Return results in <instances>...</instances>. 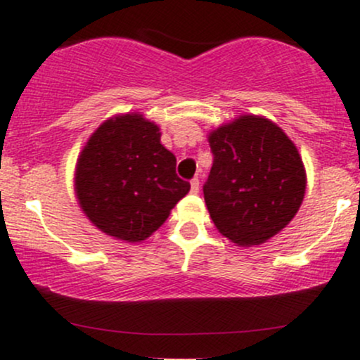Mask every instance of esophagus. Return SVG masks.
<instances>
[{"label":"esophagus","mask_w":360,"mask_h":360,"mask_svg":"<svg viewBox=\"0 0 360 360\" xmlns=\"http://www.w3.org/2000/svg\"><path fill=\"white\" fill-rule=\"evenodd\" d=\"M200 190V179L198 177H195V179H191V193H198Z\"/></svg>","instance_id":"obj_1"}]
</instances>
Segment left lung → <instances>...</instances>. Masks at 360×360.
Segmentation results:
<instances>
[{
	"mask_svg": "<svg viewBox=\"0 0 360 360\" xmlns=\"http://www.w3.org/2000/svg\"><path fill=\"white\" fill-rule=\"evenodd\" d=\"M214 155L203 184L207 209L222 236L240 247L266 243L290 224L305 195L304 162L281 127L243 115L212 131Z\"/></svg>",
	"mask_w": 360,
	"mask_h": 360,
	"instance_id": "1",
	"label": "left lung"
}]
</instances>
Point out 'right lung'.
<instances>
[{"label":"right lung","mask_w":360,"mask_h":360,"mask_svg":"<svg viewBox=\"0 0 360 360\" xmlns=\"http://www.w3.org/2000/svg\"><path fill=\"white\" fill-rule=\"evenodd\" d=\"M190 183L177 177L176 157L160 129L139 113L101 124L79 155L75 195L86 217L117 240L143 241L155 233Z\"/></svg>","instance_id":"right-lung-1"}]
</instances>
